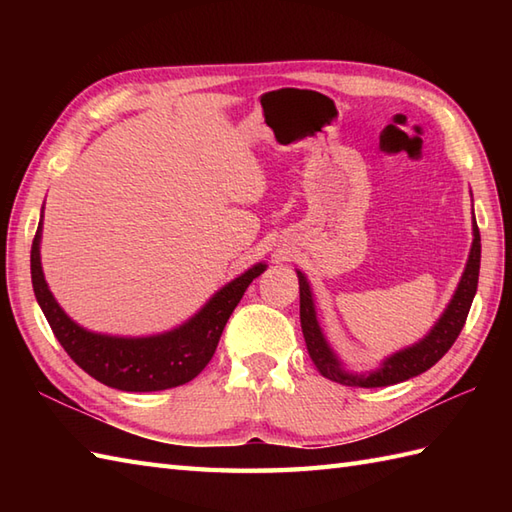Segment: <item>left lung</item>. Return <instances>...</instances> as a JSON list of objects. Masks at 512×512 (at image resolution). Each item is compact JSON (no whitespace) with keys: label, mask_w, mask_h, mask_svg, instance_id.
<instances>
[{"label":"left lung","mask_w":512,"mask_h":512,"mask_svg":"<svg viewBox=\"0 0 512 512\" xmlns=\"http://www.w3.org/2000/svg\"><path fill=\"white\" fill-rule=\"evenodd\" d=\"M480 257H482L480 228H477L475 215H473V246H471L469 262H466L460 286L455 290L449 308L444 310L440 321L436 323V328L424 336L420 343L407 347V350H402L394 356H389L383 363V367L367 376H354V374L343 372L339 361H336L321 334L317 314H314V303H312V292H310L308 281L301 273H297L299 303H301L299 306L301 330H303V339H306V347L314 367L319 369L321 376L334 380V383H341L345 387H387L427 372L429 367L436 365L440 358L451 350V345L455 343V339H458L464 328L473 297H475V290H477V279H480Z\"/></svg>","instance_id":"obj_1"}]
</instances>
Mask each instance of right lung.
Masks as SVG:
<instances>
[{
    "instance_id": "right-lung-1",
    "label": "right lung",
    "mask_w": 512,
    "mask_h": 512,
    "mask_svg": "<svg viewBox=\"0 0 512 512\" xmlns=\"http://www.w3.org/2000/svg\"><path fill=\"white\" fill-rule=\"evenodd\" d=\"M41 224L32 239L30 273L39 306L61 347L83 372L99 383L121 391H160L189 383L209 365L220 343L224 325L250 281L266 270L257 264L242 277L224 286L195 317L182 328L149 336V339H118V336L92 334L68 319L48 290L39 259Z\"/></svg>"
}]
</instances>
